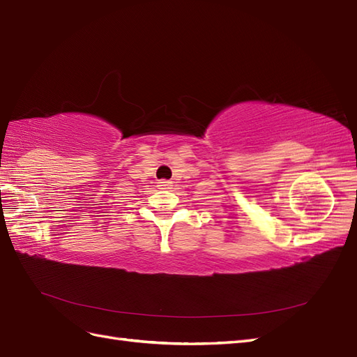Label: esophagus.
<instances>
[{"label":"esophagus","instance_id":"34e87169","mask_svg":"<svg viewBox=\"0 0 357 357\" xmlns=\"http://www.w3.org/2000/svg\"><path fill=\"white\" fill-rule=\"evenodd\" d=\"M158 186H159L160 189H169V188L172 186V183H171L169 180H159V181H158Z\"/></svg>","mask_w":357,"mask_h":357}]
</instances>
